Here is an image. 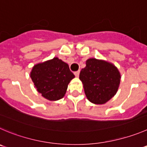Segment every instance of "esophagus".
Listing matches in <instances>:
<instances>
[{
	"mask_svg": "<svg viewBox=\"0 0 147 147\" xmlns=\"http://www.w3.org/2000/svg\"><path fill=\"white\" fill-rule=\"evenodd\" d=\"M79 74H80V71H75L74 72V75L76 76V77H79Z\"/></svg>",
	"mask_w": 147,
	"mask_h": 147,
	"instance_id": "34e87169",
	"label": "esophagus"
}]
</instances>
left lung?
<instances>
[{
	"label": "left lung",
	"instance_id": "1",
	"mask_svg": "<svg viewBox=\"0 0 147 147\" xmlns=\"http://www.w3.org/2000/svg\"><path fill=\"white\" fill-rule=\"evenodd\" d=\"M79 79L88 100L94 104L102 105L116 94L121 74L112 63L90 58L86 61V67L81 71Z\"/></svg>",
	"mask_w": 147,
	"mask_h": 147
}]
</instances>
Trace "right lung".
Segmentation results:
<instances>
[{"label":"right lung","instance_id":"obj_1","mask_svg":"<svg viewBox=\"0 0 147 147\" xmlns=\"http://www.w3.org/2000/svg\"><path fill=\"white\" fill-rule=\"evenodd\" d=\"M30 76L39 93L47 100L55 101L63 97L75 76L68 64L54 58L34 65Z\"/></svg>","mask_w":147,"mask_h":147}]
</instances>
